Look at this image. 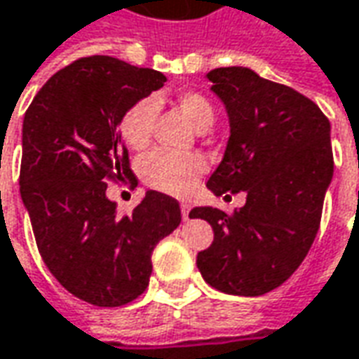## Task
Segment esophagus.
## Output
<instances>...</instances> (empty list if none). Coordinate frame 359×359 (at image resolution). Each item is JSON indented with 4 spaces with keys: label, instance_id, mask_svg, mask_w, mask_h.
<instances>
[{
    "label": "esophagus",
    "instance_id": "34e87169",
    "mask_svg": "<svg viewBox=\"0 0 359 359\" xmlns=\"http://www.w3.org/2000/svg\"><path fill=\"white\" fill-rule=\"evenodd\" d=\"M180 212H182V219L187 222V219H188V214H190V205H188V204H182V205H180Z\"/></svg>",
    "mask_w": 359,
    "mask_h": 359
}]
</instances>
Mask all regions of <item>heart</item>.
Returning a JSON list of instances; mask_svg holds the SVG:
<instances>
[{"label": "heart", "instance_id": "b5f03b06", "mask_svg": "<svg viewBox=\"0 0 359 359\" xmlns=\"http://www.w3.org/2000/svg\"><path fill=\"white\" fill-rule=\"evenodd\" d=\"M177 102L182 114L198 130H205L214 124V104L202 93L182 91ZM154 118L155 101L151 97L134 102L120 118L118 130L122 142L134 151L144 149L151 140ZM204 171L205 161L196 154H172L155 149L140 161V177L145 184L171 196H187L188 192H192Z\"/></svg>", "mask_w": 359, "mask_h": 359}]
</instances>
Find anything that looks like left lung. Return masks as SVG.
Returning <instances> with one entry per match:
<instances>
[{
    "label": "left lung",
    "instance_id": "obj_1",
    "mask_svg": "<svg viewBox=\"0 0 359 359\" xmlns=\"http://www.w3.org/2000/svg\"><path fill=\"white\" fill-rule=\"evenodd\" d=\"M208 79L231 124L208 188L217 196L243 190L247 202L233 214L208 205L190 212L214 229L196 264L215 290L255 297L284 284L319 231L334 167L330 122L305 95L249 67H217Z\"/></svg>",
    "mask_w": 359,
    "mask_h": 359
}]
</instances>
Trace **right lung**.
Listing matches in <instances>:
<instances>
[{"label": "right lung", "mask_w": 359, "mask_h": 359, "mask_svg": "<svg viewBox=\"0 0 359 359\" xmlns=\"http://www.w3.org/2000/svg\"><path fill=\"white\" fill-rule=\"evenodd\" d=\"M167 77L118 57H79L36 93L22 120L21 198L44 264L67 292L97 307H120L145 292L157 243L180 223L175 198L149 190L116 214L109 182H130L118 124Z\"/></svg>", "instance_id": "right-lung-1"}]
</instances>
